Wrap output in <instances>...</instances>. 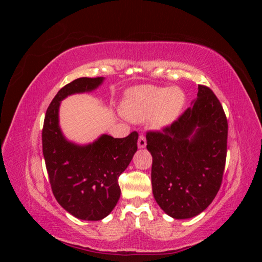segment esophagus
Listing matches in <instances>:
<instances>
[{"label": "esophagus", "mask_w": 262, "mask_h": 262, "mask_svg": "<svg viewBox=\"0 0 262 262\" xmlns=\"http://www.w3.org/2000/svg\"><path fill=\"white\" fill-rule=\"evenodd\" d=\"M138 145H139L140 148L145 147V145H146V139L144 137V134H142V133L140 134L139 140H138Z\"/></svg>", "instance_id": "esophagus-1"}]
</instances>
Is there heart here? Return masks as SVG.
I'll return each mask as SVG.
<instances>
[{"label": "heart", "instance_id": "1", "mask_svg": "<svg viewBox=\"0 0 262 262\" xmlns=\"http://www.w3.org/2000/svg\"><path fill=\"white\" fill-rule=\"evenodd\" d=\"M184 104L185 94L177 87L141 86L128 94L123 110L133 121H144L152 117L155 126H164L179 116Z\"/></svg>", "mask_w": 262, "mask_h": 262}]
</instances>
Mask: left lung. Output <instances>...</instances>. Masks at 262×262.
Here are the masks:
<instances>
[{
    "label": "left lung",
    "instance_id": "8db88e82",
    "mask_svg": "<svg viewBox=\"0 0 262 262\" xmlns=\"http://www.w3.org/2000/svg\"><path fill=\"white\" fill-rule=\"evenodd\" d=\"M171 124L146 132L152 154V188L157 204L173 219L207 209L223 180L228 124L220 100L205 85Z\"/></svg>",
    "mask_w": 262,
    "mask_h": 262
}]
</instances>
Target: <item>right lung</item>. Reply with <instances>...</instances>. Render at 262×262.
Here are the masks:
<instances>
[{"label":"right lung","instance_id":"obj_1","mask_svg":"<svg viewBox=\"0 0 262 262\" xmlns=\"http://www.w3.org/2000/svg\"><path fill=\"white\" fill-rule=\"evenodd\" d=\"M102 81V77H80L63 86L47 109L42 128V152L53 195L63 209L85 221L104 219L116 207L121 192L119 176L138 149L137 131L121 139L104 134L86 146L63 138L60 101L71 94L93 91Z\"/></svg>","mask_w":262,"mask_h":262}]
</instances>
